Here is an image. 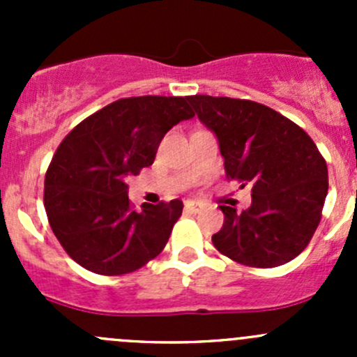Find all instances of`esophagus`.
<instances>
[{
    "label": "esophagus",
    "instance_id": "34e87169",
    "mask_svg": "<svg viewBox=\"0 0 357 357\" xmlns=\"http://www.w3.org/2000/svg\"><path fill=\"white\" fill-rule=\"evenodd\" d=\"M185 208L188 212H200L202 211V204H199V202H195V200H186L185 202Z\"/></svg>",
    "mask_w": 357,
    "mask_h": 357
}]
</instances>
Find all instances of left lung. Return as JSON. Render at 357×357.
Instances as JSON below:
<instances>
[{
    "label": "left lung",
    "instance_id": "1",
    "mask_svg": "<svg viewBox=\"0 0 357 357\" xmlns=\"http://www.w3.org/2000/svg\"><path fill=\"white\" fill-rule=\"evenodd\" d=\"M219 142L226 178L252 185L247 211L219 205L221 254L252 268H276L311 242L328 193V169L307 132L285 115L250 100L188 96Z\"/></svg>",
    "mask_w": 357,
    "mask_h": 357
}]
</instances>
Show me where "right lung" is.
I'll list each match as a JSON object with an SVG mask.
<instances>
[{
	"instance_id": "obj_1",
	"label": "right lung",
	"mask_w": 357,
	"mask_h": 357,
	"mask_svg": "<svg viewBox=\"0 0 357 357\" xmlns=\"http://www.w3.org/2000/svg\"><path fill=\"white\" fill-rule=\"evenodd\" d=\"M188 96L121 98L75 126L52 158L45 208L63 250L96 275L132 273L164 250L181 200L129 204L128 179L155 160L165 132L192 119Z\"/></svg>"
}]
</instances>
